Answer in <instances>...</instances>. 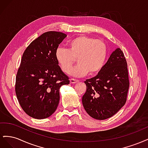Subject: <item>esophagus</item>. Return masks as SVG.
I'll return each mask as SVG.
<instances>
[{
  "label": "esophagus",
  "instance_id": "1",
  "mask_svg": "<svg viewBox=\"0 0 148 148\" xmlns=\"http://www.w3.org/2000/svg\"><path fill=\"white\" fill-rule=\"evenodd\" d=\"M70 83L75 84V83H78L79 81H78V80H77V79H73V78H71L70 79Z\"/></svg>",
  "mask_w": 148,
  "mask_h": 148
}]
</instances>
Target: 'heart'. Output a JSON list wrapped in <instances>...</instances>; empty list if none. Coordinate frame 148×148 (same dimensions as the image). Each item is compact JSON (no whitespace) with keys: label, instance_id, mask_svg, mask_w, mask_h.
Listing matches in <instances>:
<instances>
[{"label":"heart","instance_id":"heart-1","mask_svg":"<svg viewBox=\"0 0 148 148\" xmlns=\"http://www.w3.org/2000/svg\"><path fill=\"white\" fill-rule=\"evenodd\" d=\"M67 44L68 49L59 47L55 53L57 63L64 73H70L76 59L78 65L71 71L73 76L82 77L88 73L95 75L102 69L107 56V47L102 40L82 35Z\"/></svg>","mask_w":148,"mask_h":148}]
</instances>
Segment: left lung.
I'll use <instances>...</instances> for the list:
<instances>
[{
  "mask_svg": "<svg viewBox=\"0 0 148 148\" xmlns=\"http://www.w3.org/2000/svg\"><path fill=\"white\" fill-rule=\"evenodd\" d=\"M86 91L82 97L85 110L91 117H111L125 104L130 86L127 63L117 48L96 77L84 82Z\"/></svg>",
  "mask_w": 148,
  "mask_h": 148,
  "instance_id": "1",
  "label": "left lung"
}]
</instances>
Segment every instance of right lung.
<instances>
[{
  "label": "right lung",
  "instance_id": "add662e5",
  "mask_svg": "<svg viewBox=\"0 0 148 148\" xmlns=\"http://www.w3.org/2000/svg\"><path fill=\"white\" fill-rule=\"evenodd\" d=\"M66 37L63 33L47 31L31 42L22 56L15 92L22 109L34 119L50 117L59 105L60 88L70 83L55 57Z\"/></svg>",
  "mask_w": 148,
  "mask_h": 148
}]
</instances>
